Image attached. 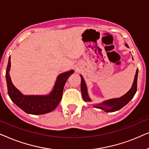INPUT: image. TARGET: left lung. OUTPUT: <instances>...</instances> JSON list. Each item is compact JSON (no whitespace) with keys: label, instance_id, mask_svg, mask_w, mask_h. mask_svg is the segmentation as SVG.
I'll return each instance as SVG.
<instances>
[{"label":"left lung","instance_id":"1","mask_svg":"<svg viewBox=\"0 0 149 149\" xmlns=\"http://www.w3.org/2000/svg\"><path fill=\"white\" fill-rule=\"evenodd\" d=\"M125 46L127 47H129L127 44L125 43ZM138 70H136V72L134 77V80L132 84V86L131 89L123 95V96L118 97V98H113L108 100L104 101L102 102L96 104H93V107L95 108V109H99L101 110H103L104 111L109 113V112H115L117 111H119L121 108L127 104L133 98V97L135 95V93L137 91V79H138ZM81 92H82V97L85 102H91V100L90 97H89L88 93H87V85L85 84V82L84 81L83 77L81 75Z\"/></svg>","mask_w":149,"mask_h":149}]
</instances>
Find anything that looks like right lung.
I'll return each mask as SVG.
<instances>
[{
    "instance_id": "obj_1",
    "label": "right lung",
    "mask_w": 149,
    "mask_h": 149,
    "mask_svg": "<svg viewBox=\"0 0 149 149\" xmlns=\"http://www.w3.org/2000/svg\"><path fill=\"white\" fill-rule=\"evenodd\" d=\"M11 68V58L6 70L8 94L10 98L22 110L31 115H42L54 111L60 103L62 97L64 87L67 79L74 72V70L63 72L59 74L55 83L54 89L49 94L46 95H23L12 83L9 76Z\"/></svg>"
}]
</instances>
